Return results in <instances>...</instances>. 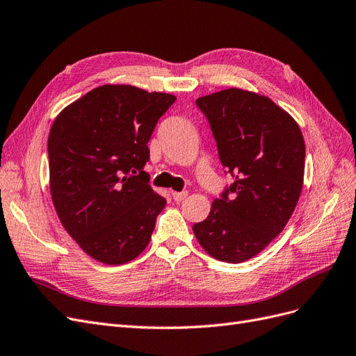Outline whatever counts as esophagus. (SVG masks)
I'll return each mask as SVG.
<instances>
[{
    "instance_id": "34e87169",
    "label": "esophagus",
    "mask_w": 356,
    "mask_h": 356,
    "mask_svg": "<svg viewBox=\"0 0 356 356\" xmlns=\"http://www.w3.org/2000/svg\"><path fill=\"white\" fill-rule=\"evenodd\" d=\"M188 196V191H174L172 193V197H174L175 202H182Z\"/></svg>"
}]
</instances>
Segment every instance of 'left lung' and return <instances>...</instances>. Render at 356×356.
<instances>
[{
  "mask_svg": "<svg viewBox=\"0 0 356 356\" xmlns=\"http://www.w3.org/2000/svg\"><path fill=\"white\" fill-rule=\"evenodd\" d=\"M196 105L234 182L193 232L213 258L242 263L263 251L293 215L303 187L305 139L293 117L254 92L225 89Z\"/></svg>",
  "mask_w": 356,
  "mask_h": 356,
  "instance_id": "left-lung-1",
  "label": "left lung"
}]
</instances>
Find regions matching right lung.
<instances>
[{"label":"right lung","mask_w":356,"mask_h":356,"mask_svg":"<svg viewBox=\"0 0 356 356\" xmlns=\"http://www.w3.org/2000/svg\"><path fill=\"white\" fill-rule=\"evenodd\" d=\"M169 93L105 84L63 110L49 134L50 193L71 238L95 260L124 264L141 254L166 200L144 169Z\"/></svg>","instance_id":"add662e5"}]
</instances>
